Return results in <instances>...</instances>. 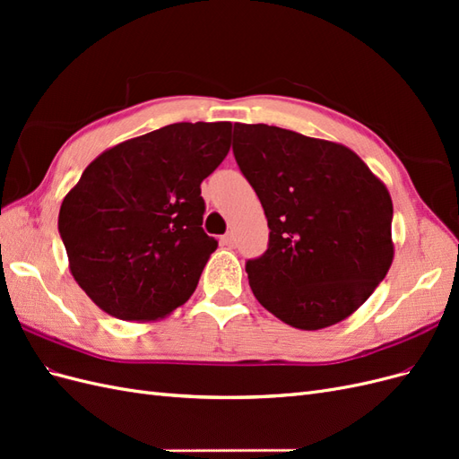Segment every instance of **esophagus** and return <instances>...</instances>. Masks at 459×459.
Returning <instances> with one entry per match:
<instances>
[{
  "instance_id": "34e87169",
  "label": "esophagus",
  "mask_w": 459,
  "mask_h": 459,
  "mask_svg": "<svg viewBox=\"0 0 459 459\" xmlns=\"http://www.w3.org/2000/svg\"><path fill=\"white\" fill-rule=\"evenodd\" d=\"M220 241H221V245H226V247L231 248V247H235V235L233 233H226Z\"/></svg>"
}]
</instances>
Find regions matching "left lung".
I'll return each mask as SVG.
<instances>
[{
	"mask_svg": "<svg viewBox=\"0 0 459 459\" xmlns=\"http://www.w3.org/2000/svg\"><path fill=\"white\" fill-rule=\"evenodd\" d=\"M233 155L270 228L247 262L258 302L304 331L352 316L394 258L386 186L346 145L268 124H235Z\"/></svg>",
	"mask_w": 459,
	"mask_h": 459,
	"instance_id": "obj_1",
	"label": "left lung"
}]
</instances>
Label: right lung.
Segmentation results:
<instances>
[{
  "instance_id": "add662e5",
  "label": "right lung",
  "mask_w": 459,
  "mask_h": 459,
  "mask_svg": "<svg viewBox=\"0 0 459 459\" xmlns=\"http://www.w3.org/2000/svg\"><path fill=\"white\" fill-rule=\"evenodd\" d=\"M231 122H178L122 142L66 193L68 270L108 316L157 322L193 295L218 241L203 231L201 182L230 151Z\"/></svg>"
}]
</instances>
